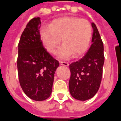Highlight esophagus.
I'll return each instance as SVG.
<instances>
[{
	"label": "esophagus",
	"mask_w": 121,
	"mask_h": 121,
	"mask_svg": "<svg viewBox=\"0 0 121 121\" xmlns=\"http://www.w3.org/2000/svg\"><path fill=\"white\" fill-rule=\"evenodd\" d=\"M60 65H62V66H69V64H68V62H63V61H60Z\"/></svg>",
	"instance_id": "34e87169"
}]
</instances>
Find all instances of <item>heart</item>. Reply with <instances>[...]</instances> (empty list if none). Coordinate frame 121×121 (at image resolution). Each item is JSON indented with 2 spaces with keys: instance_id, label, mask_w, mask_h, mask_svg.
I'll return each mask as SVG.
<instances>
[{
  "instance_id": "heart-1",
  "label": "heart",
  "mask_w": 121,
  "mask_h": 121,
  "mask_svg": "<svg viewBox=\"0 0 121 121\" xmlns=\"http://www.w3.org/2000/svg\"><path fill=\"white\" fill-rule=\"evenodd\" d=\"M43 43L46 49L55 54L58 51L59 58L68 59L73 55L76 57L83 55L89 48L92 29L89 21L76 17L66 16L56 19L48 27L40 31Z\"/></svg>"
}]
</instances>
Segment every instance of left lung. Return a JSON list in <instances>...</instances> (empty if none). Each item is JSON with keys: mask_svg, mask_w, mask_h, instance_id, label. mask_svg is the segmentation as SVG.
I'll return each mask as SVG.
<instances>
[{"mask_svg": "<svg viewBox=\"0 0 121 121\" xmlns=\"http://www.w3.org/2000/svg\"><path fill=\"white\" fill-rule=\"evenodd\" d=\"M93 29L92 44L85 56L70 64L69 89L76 100L85 101L95 96L99 89L104 62V44L96 25Z\"/></svg>", "mask_w": 121, "mask_h": 121, "instance_id": "obj_1", "label": "left lung"}]
</instances>
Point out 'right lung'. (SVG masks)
Wrapping results in <instances>:
<instances>
[{
  "instance_id": "add662e5",
  "label": "right lung",
  "mask_w": 121,
  "mask_h": 121,
  "mask_svg": "<svg viewBox=\"0 0 121 121\" xmlns=\"http://www.w3.org/2000/svg\"><path fill=\"white\" fill-rule=\"evenodd\" d=\"M40 17L32 19L20 38L17 60L19 81L25 94L32 100L42 101L51 95L54 74L59 66L43 46Z\"/></svg>"
}]
</instances>
